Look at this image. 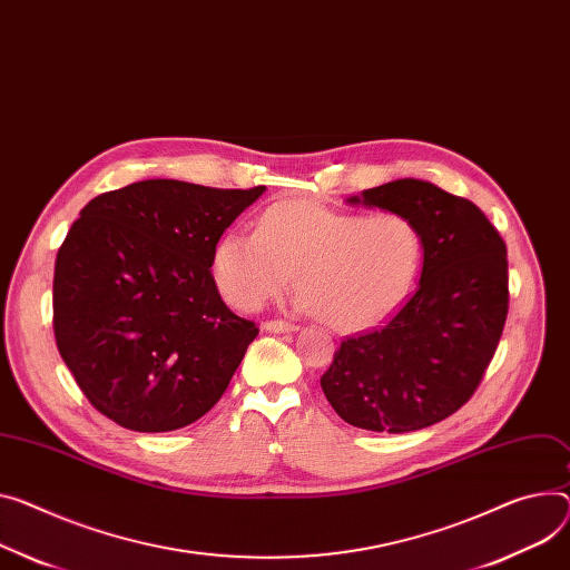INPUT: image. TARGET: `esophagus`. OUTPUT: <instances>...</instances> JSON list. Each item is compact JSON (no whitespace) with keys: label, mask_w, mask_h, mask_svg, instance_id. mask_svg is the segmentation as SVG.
Segmentation results:
<instances>
[{"label":"esophagus","mask_w":570,"mask_h":570,"mask_svg":"<svg viewBox=\"0 0 570 570\" xmlns=\"http://www.w3.org/2000/svg\"><path fill=\"white\" fill-rule=\"evenodd\" d=\"M265 328L267 333H294V331H298V326H294V324H289V322H265Z\"/></svg>","instance_id":"34e87169"}]
</instances>
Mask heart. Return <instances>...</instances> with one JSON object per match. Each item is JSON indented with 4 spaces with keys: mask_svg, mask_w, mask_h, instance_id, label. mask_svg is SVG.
Segmentation results:
<instances>
[{
    "mask_svg": "<svg viewBox=\"0 0 570 570\" xmlns=\"http://www.w3.org/2000/svg\"><path fill=\"white\" fill-rule=\"evenodd\" d=\"M422 253L420 230L402 214H346L289 200L262 214L257 233L230 230L218 239L212 272L237 311L259 308L296 272L298 308L354 333L385 322L406 301Z\"/></svg>",
    "mask_w": 570,
    "mask_h": 570,
    "instance_id": "b5f03b06",
    "label": "heart"
}]
</instances>
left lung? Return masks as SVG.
<instances>
[{
	"instance_id": "obj_1",
	"label": "left lung",
	"mask_w": 570,
	"mask_h": 570,
	"mask_svg": "<svg viewBox=\"0 0 570 570\" xmlns=\"http://www.w3.org/2000/svg\"><path fill=\"white\" fill-rule=\"evenodd\" d=\"M422 235L415 294L383 328L340 344L322 390L352 426L406 433L456 413L484 376L509 311L507 246L474 203L404 178L346 198Z\"/></svg>"
}]
</instances>
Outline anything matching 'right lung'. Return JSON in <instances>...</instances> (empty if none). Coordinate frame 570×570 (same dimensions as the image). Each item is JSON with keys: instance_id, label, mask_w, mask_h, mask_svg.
Listing matches in <instances>:
<instances>
[{"instance_id": "right-lung-1", "label": "right lung", "mask_w": 570, "mask_h": 570, "mask_svg": "<svg viewBox=\"0 0 570 570\" xmlns=\"http://www.w3.org/2000/svg\"><path fill=\"white\" fill-rule=\"evenodd\" d=\"M267 187L141 180L79 212L55 265V337L116 424L161 433L203 417L259 328L224 303L214 246Z\"/></svg>"}]
</instances>
